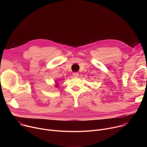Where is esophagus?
Instances as JSON below:
<instances>
[{"instance_id": "1", "label": "esophagus", "mask_w": 147, "mask_h": 147, "mask_svg": "<svg viewBox=\"0 0 147 147\" xmlns=\"http://www.w3.org/2000/svg\"><path fill=\"white\" fill-rule=\"evenodd\" d=\"M79 76V74L78 73H73V76L74 77H77Z\"/></svg>"}]
</instances>
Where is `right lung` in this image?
I'll list each match as a JSON object with an SVG mask.
<instances>
[{
	"mask_svg": "<svg viewBox=\"0 0 147 147\" xmlns=\"http://www.w3.org/2000/svg\"><path fill=\"white\" fill-rule=\"evenodd\" d=\"M55 82H56V81H55ZM55 83H56V84H55V87H56V88H57V87H59V84H58L57 82H56Z\"/></svg>",
	"mask_w": 147,
	"mask_h": 147,
	"instance_id": "add662e5",
	"label": "right lung"
}]
</instances>
